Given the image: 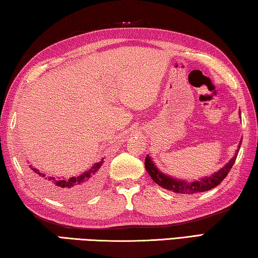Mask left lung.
Listing matches in <instances>:
<instances>
[{"label":"left lung","instance_id":"1","mask_svg":"<svg viewBox=\"0 0 258 258\" xmlns=\"http://www.w3.org/2000/svg\"><path fill=\"white\" fill-rule=\"evenodd\" d=\"M241 118V117H240ZM237 150V154H238ZM237 154L231 159L228 164H226L223 168L220 169V171L214 173L212 176L204 177L200 181H195V182H187V181H181L177 180V178H174L171 176H167L158 171V168L156 167L155 164L152 163L150 159L149 155H147L146 160H145V166L147 172L149 173L152 180H154L157 184L160 185L164 189L168 191H173L175 194H182V195H195L199 194V192H205L213 189V187L217 186L221 184V182L224 180L230 172V169L232 168V166L237 158Z\"/></svg>","mask_w":258,"mask_h":258}]
</instances>
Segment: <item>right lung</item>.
<instances>
[{"label": "right lung", "mask_w": 258, "mask_h": 258, "mask_svg": "<svg viewBox=\"0 0 258 258\" xmlns=\"http://www.w3.org/2000/svg\"><path fill=\"white\" fill-rule=\"evenodd\" d=\"M102 163L103 159L81 175L66 178L51 176L32 165H28V171L34 184L40 190L63 202H75L89 197L97 190L101 181Z\"/></svg>", "instance_id": "obj_1"}]
</instances>
